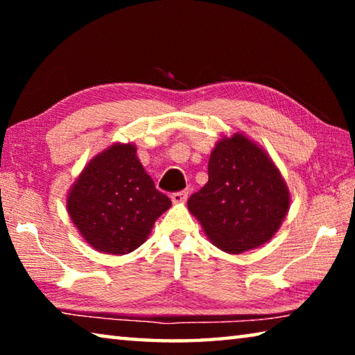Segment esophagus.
I'll list each match as a JSON object with an SVG mask.
<instances>
[{"label": "esophagus", "instance_id": "1", "mask_svg": "<svg viewBox=\"0 0 355 355\" xmlns=\"http://www.w3.org/2000/svg\"><path fill=\"white\" fill-rule=\"evenodd\" d=\"M188 194H189L188 191H177V192H172L171 199H172V202H175V203H182V202L188 199Z\"/></svg>", "mask_w": 355, "mask_h": 355}]
</instances>
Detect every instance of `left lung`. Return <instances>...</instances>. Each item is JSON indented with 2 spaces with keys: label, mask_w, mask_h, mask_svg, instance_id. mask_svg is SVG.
I'll use <instances>...</instances> for the list:
<instances>
[{
  "label": "left lung",
  "mask_w": 355,
  "mask_h": 355,
  "mask_svg": "<svg viewBox=\"0 0 355 355\" xmlns=\"http://www.w3.org/2000/svg\"><path fill=\"white\" fill-rule=\"evenodd\" d=\"M290 192L268 155L243 135L211 152L208 183L188 200L211 243L228 254L258 248L279 230Z\"/></svg>",
  "instance_id": "8db88e82"
}]
</instances>
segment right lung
Segmentation results:
<instances>
[{
  "mask_svg": "<svg viewBox=\"0 0 355 355\" xmlns=\"http://www.w3.org/2000/svg\"><path fill=\"white\" fill-rule=\"evenodd\" d=\"M171 205L131 144H114L94 158L67 197L69 214L83 238L114 255L130 254L146 243L155 220Z\"/></svg>",
  "mask_w": 355,
  "mask_h": 355,
  "instance_id": "add662e5",
  "label": "right lung"
}]
</instances>
